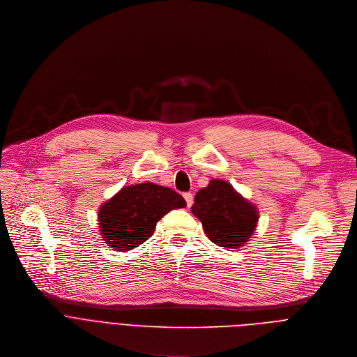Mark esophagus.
I'll return each instance as SVG.
<instances>
[{
	"instance_id": "esophagus-1",
	"label": "esophagus",
	"mask_w": 357,
	"mask_h": 357,
	"mask_svg": "<svg viewBox=\"0 0 357 357\" xmlns=\"http://www.w3.org/2000/svg\"><path fill=\"white\" fill-rule=\"evenodd\" d=\"M183 197H184V199H185V202H187V206H191V205H192V201H194L192 194H191V192H184Z\"/></svg>"
}]
</instances>
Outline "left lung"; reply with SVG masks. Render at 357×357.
<instances>
[{
    "label": "left lung",
    "instance_id": "left-lung-1",
    "mask_svg": "<svg viewBox=\"0 0 357 357\" xmlns=\"http://www.w3.org/2000/svg\"><path fill=\"white\" fill-rule=\"evenodd\" d=\"M191 212L201 221L209 241L236 249L252 236L257 224V209L224 180H211L195 194Z\"/></svg>",
    "mask_w": 357,
    "mask_h": 357
}]
</instances>
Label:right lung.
Returning <instances> with one entry per match:
<instances>
[{"label":"right lung","instance_id":"obj_1","mask_svg":"<svg viewBox=\"0 0 357 357\" xmlns=\"http://www.w3.org/2000/svg\"><path fill=\"white\" fill-rule=\"evenodd\" d=\"M184 206L185 199L167 187L153 183L123 187L100 208L101 235L112 249L130 250L151 238L167 212Z\"/></svg>","mask_w":357,"mask_h":357}]
</instances>
